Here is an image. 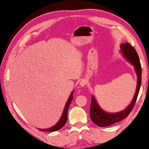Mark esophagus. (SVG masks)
I'll use <instances>...</instances> for the list:
<instances>
[{"label": "esophagus", "instance_id": "34e87169", "mask_svg": "<svg viewBox=\"0 0 149 149\" xmlns=\"http://www.w3.org/2000/svg\"><path fill=\"white\" fill-rule=\"evenodd\" d=\"M86 84H87V81L85 80V79H83V80H81L80 81V83H79V85H80V86H81V87L85 86V85Z\"/></svg>", "mask_w": 149, "mask_h": 149}]
</instances>
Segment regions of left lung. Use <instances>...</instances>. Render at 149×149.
<instances>
[{
	"label": "left lung",
	"mask_w": 149,
	"mask_h": 149,
	"mask_svg": "<svg viewBox=\"0 0 149 149\" xmlns=\"http://www.w3.org/2000/svg\"><path fill=\"white\" fill-rule=\"evenodd\" d=\"M121 52L124 58L127 60L132 65H133L135 69L136 75H137V85L135 94L131 103L125 110L117 112V113H108L102 109L98 103L93 95L91 96V102L90 106V117L91 121L99 127H107L112 124L119 122L125 119L132 111L137 99L138 93H139L140 86H141L142 79V68L140 65V59L135 49L128 42L123 43L120 46Z\"/></svg>",
	"instance_id": "left-lung-1"
}]
</instances>
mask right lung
Returning <instances> with one entry per match:
<instances>
[{
  "mask_svg": "<svg viewBox=\"0 0 149 149\" xmlns=\"http://www.w3.org/2000/svg\"><path fill=\"white\" fill-rule=\"evenodd\" d=\"M73 93H74V91H72V92L70 93V96H69L68 100L66 102V105H65L62 115L61 116L60 119L58 121V123H57L56 125H54V126H52V127H51L49 128H47V129H39V130L42 132H56L58 131L59 130H60L61 128L65 125V123H66L67 121V119H68V118H67V113H68V107L70 104L71 101H72L73 99Z\"/></svg>",
  "mask_w": 149,
  "mask_h": 149,
  "instance_id": "obj_1",
  "label": "right lung"
}]
</instances>
